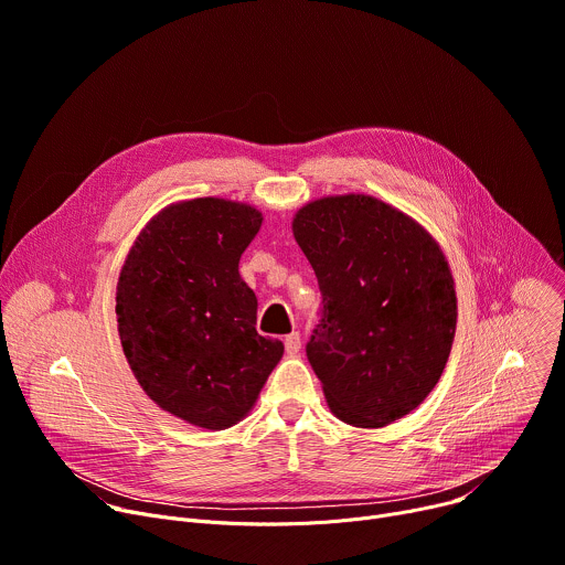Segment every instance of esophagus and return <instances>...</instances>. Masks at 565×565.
<instances>
[{"label":"esophagus","instance_id":"esophagus-1","mask_svg":"<svg viewBox=\"0 0 565 565\" xmlns=\"http://www.w3.org/2000/svg\"><path fill=\"white\" fill-rule=\"evenodd\" d=\"M284 344H286V351H288L290 355H295V353L301 349V335H299L297 331H292V333H288V335L284 338Z\"/></svg>","mask_w":565,"mask_h":565}]
</instances>
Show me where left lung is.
Returning <instances> with one entry per match:
<instances>
[{
    "label": "left lung",
    "mask_w": 565,
    "mask_h": 565,
    "mask_svg": "<svg viewBox=\"0 0 565 565\" xmlns=\"http://www.w3.org/2000/svg\"><path fill=\"white\" fill-rule=\"evenodd\" d=\"M292 234L322 292L306 355L331 413L355 428L409 415L441 379L455 338V281L439 243L365 193L306 202Z\"/></svg>",
    "instance_id": "1"
}]
</instances>
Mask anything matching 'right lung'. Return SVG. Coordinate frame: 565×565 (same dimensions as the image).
<instances>
[{"mask_svg":"<svg viewBox=\"0 0 565 565\" xmlns=\"http://www.w3.org/2000/svg\"><path fill=\"white\" fill-rule=\"evenodd\" d=\"M264 214L247 202L169 204L135 238L117 281V327L141 390L207 430L247 417L284 342L256 333V295L238 262Z\"/></svg>","mask_w":565,"mask_h":565,"instance_id":"obj_1","label":"right lung"}]
</instances>
